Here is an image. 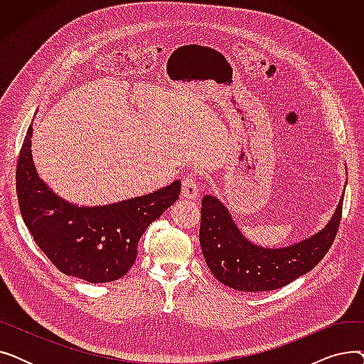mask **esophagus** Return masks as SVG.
Listing matches in <instances>:
<instances>
[{
	"instance_id": "esophagus-1",
	"label": "esophagus",
	"mask_w": 364,
	"mask_h": 364,
	"mask_svg": "<svg viewBox=\"0 0 364 364\" xmlns=\"http://www.w3.org/2000/svg\"><path fill=\"white\" fill-rule=\"evenodd\" d=\"M181 196L186 199H195L199 196V184L193 176H187L183 180Z\"/></svg>"
}]
</instances>
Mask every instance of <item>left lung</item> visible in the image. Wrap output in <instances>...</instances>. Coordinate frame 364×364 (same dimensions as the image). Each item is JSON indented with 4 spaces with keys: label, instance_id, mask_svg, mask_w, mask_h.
Masks as SVG:
<instances>
[{
    "label": "left lung",
    "instance_id": "1",
    "mask_svg": "<svg viewBox=\"0 0 364 364\" xmlns=\"http://www.w3.org/2000/svg\"><path fill=\"white\" fill-rule=\"evenodd\" d=\"M346 190V188H343ZM342 200L329 223L316 235L289 246L264 247L245 237L220 199H202L199 240L208 269L228 288L262 292L283 288L311 272L333 243L342 215Z\"/></svg>",
    "mask_w": 364,
    "mask_h": 364
}]
</instances>
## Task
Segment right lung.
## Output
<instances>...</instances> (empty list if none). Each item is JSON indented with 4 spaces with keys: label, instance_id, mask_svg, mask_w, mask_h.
Returning <instances> with one entry per match:
<instances>
[{
    "label": "right lung",
    "instance_id": "add662e5",
    "mask_svg": "<svg viewBox=\"0 0 364 364\" xmlns=\"http://www.w3.org/2000/svg\"><path fill=\"white\" fill-rule=\"evenodd\" d=\"M29 125L16 171L18 208L47 258L66 276L90 283L124 277L137 258L140 237L178 199L181 181L117 203L78 206L57 196L32 159Z\"/></svg>",
    "mask_w": 364,
    "mask_h": 364
}]
</instances>
